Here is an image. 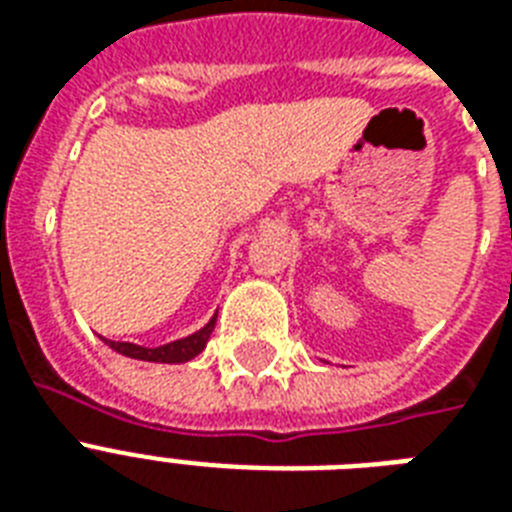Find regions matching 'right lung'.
<instances>
[{"label": "right lung", "instance_id": "1", "mask_svg": "<svg viewBox=\"0 0 512 512\" xmlns=\"http://www.w3.org/2000/svg\"><path fill=\"white\" fill-rule=\"evenodd\" d=\"M215 321H209L207 327H201L199 332L183 337V340L167 342V345H159V348H143V345H135V342H114L106 340L108 348H114L116 353L130 358H140V361H156V364H183V361H191L193 356H199L201 350L207 348V340L215 329Z\"/></svg>", "mask_w": 512, "mask_h": 512}]
</instances>
